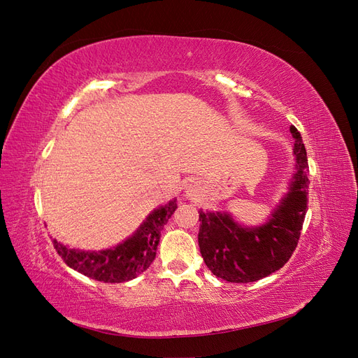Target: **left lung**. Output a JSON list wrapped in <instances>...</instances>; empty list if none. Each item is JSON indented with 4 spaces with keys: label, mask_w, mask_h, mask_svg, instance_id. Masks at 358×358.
<instances>
[{
    "label": "left lung",
    "mask_w": 358,
    "mask_h": 358,
    "mask_svg": "<svg viewBox=\"0 0 358 358\" xmlns=\"http://www.w3.org/2000/svg\"><path fill=\"white\" fill-rule=\"evenodd\" d=\"M289 131L296 140V173L266 224L242 227L227 212H199L200 252L215 276L236 284L254 282L284 267L297 248L308 212L309 166L300 133L292 125Z\"/></svg>",
    "instance_id": "left-lung-1"
}]
</instances>
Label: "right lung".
I'll list each match as a JSON object with an SVG mask.
<instances>
[{
	"label": "right lung",
	"instance_id": "add662e5",
	"mask_svg": "<svg viewBox=\"0 0 358 358\" xmlns=\"http://www.w3.org/2000/svg\"><path fill=\"white\" fill-rule=\"evenodd\" d=\"M176 200L159 206L148 215L143 224L127 241L104 251H79L70 249L53 239V246L69 267L100 282H127L152 264L161 230L176 210Z\"/></svg>",
	"mask_w": 358,
	"mask_h": 358
}]
</instances>
